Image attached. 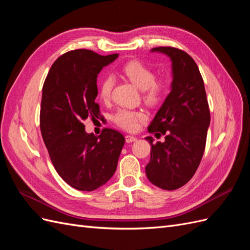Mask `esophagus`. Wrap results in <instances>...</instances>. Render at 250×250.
Masks as SVG:
<instances>
[{
  "label": "esophagus",
  "instance_id": "34e87169",
  "mask_svg": "<svg viewBox=\"0 0 250 250\" xmlns=\"http://www.w3.org/2000/svg\"><path fill=\"white\" fill-rule=\"evenodd\" d=\"M125 141H126V143H132V142L137 141V138L132 137V135H126V137H125Z\"/></svg>",
  "mask_w": 250,
  "mask_h": 250
}]
</instances>
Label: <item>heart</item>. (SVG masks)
Wrapping results in <instances>:
<instances>
[{"label":"heart","mask_w":250,"mask_h":250,"mask_svg":"<svg viewBox=\"0 0 250 250\" xmlns=\"http://www.w3.org/2000/svg\"><path fill=\"white\" fill-rule=\"evenodd\" d=\"M125 76L133 84L143 90L144 99L149 104H156L160 102L165 94L167 93V82L164 79L155 78L154 72L137 60L127 62L122 69ZM115 85V77L107 75L100 83L99 93L101 99L106 101L110 98L112 87ZM146 119V115L141 110H130L121 108L113 115V122L119 127L128 131H133L138 128L139 122Z\"/></svg>","instance_id":"b5f03b06"}]
</instances>
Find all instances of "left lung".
<instances>
[{"label": "left lung", "mask_w": 250, "mask_h": 250, "mask_svg": "<svg viewBox=\"0 0 250 250\" xmlns=\"http://www.w3.org/2000/svg\"><path fill=\"white\" fill-rule=\"evenodd\" d=\"M151 52L167 55L172 62L171 92L148 127L158 131L165 142L151 145L146 175L151 184L163 190L185 186L197 170L207 143L210 122L206 88L197 64L186 53L172 47H157Z\"/></svg>", "instance_id": "obj_1"}]
</instances>
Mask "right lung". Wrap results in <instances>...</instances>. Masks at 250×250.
Segmentation results:
<instances>
[{"mask_svg": "<svg viewBox=\"0 0 250 250\" xmlns=\"http://www.w3.org/2000/svg\"><path fill=\"white\" fill-rule=\"evenodd\" d=\"M118 54L102 56L79 49L65 53L52 64L42 86L41 131L53 166L67 185L90 192L116 172L125 139L105 128L97 137L83 121L98 118L97 77Z\"/></svg>", "mask_w": 250, "mask_h": 250, "instance_id": "obj_1", "label": "right lung"}]
</instances>
